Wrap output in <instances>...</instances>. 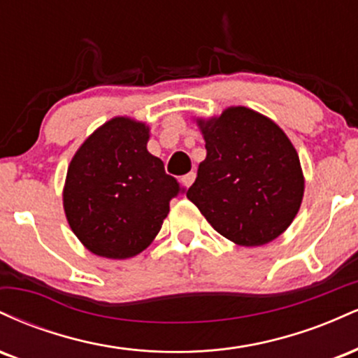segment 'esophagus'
I'll list each match as a JSON object with an SVG mask.
<instances>
[{"instance_id":"obj_1","label":"esophagus","mask_w":358,"mask_h":358,"mask_svg":"<svg viewBox=\"0 0 358 358\" xmlns=\"http://www.w3.org/2000/svg\"><path fill=\"white\" fill-rule=\"evenodd\" d=\"M193 182H195V173H193V171H190V173H187L185 176H182V183L187 188H190Z\"/></svg>"}]
</instances>
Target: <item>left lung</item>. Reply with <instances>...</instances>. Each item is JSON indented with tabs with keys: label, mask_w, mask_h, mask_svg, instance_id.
I'll return each mask as SVG.
<instances>
[{
	"label": "left lung",
	"mask_w": 358,
	"mask_h": 358,
	"mask_svg": "<svg viewBox=\"0 0 358 358\" xmlns=\"http://www.w3.org/2000/svg\"><path fill=\"white\" fill-rule=\"evenodd\" d=\"M207 156L187 196L208 224L237 245L281 236L305 193L298 151L273 119L244 106L196 117Z\"/></svg>",
	"instance_id": "obj_1"
}]
</instances>
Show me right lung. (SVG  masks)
Here are the masks:
<instances>
[{"label":"right lung","instance_id":"right-lung-1","mask_svg":"<svg viewBox=\"0 0 358 358\" xmlns=\"http://www.w3.org/2000/svg\"><path fill=\"white\" fill-rule=\"evenodd\" d=\"M150 126L116 116L82 143L65 176L64 212L77 239L92 254L129 259L162 229L170 200L182 192L148 151Z\"/></svg>","mask_w":358,"mask_h":358}]
</instances>
